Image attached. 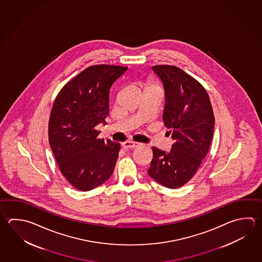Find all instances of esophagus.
Wrapping results in <instances>:
<instances>
[{
  "label": "esophagus",
  "instance_id": "34e87169",
  "mask_svg": "<svg viewBox=\"0 0 262 262\" xmlns=\"http://www.w3.org/2000/svg\"><path fill=\"white\" fill-rule=\"evenodd\" d=\"M140 145V143H135V142H132V141H128V142H125L122 144L124 149H133L137 147Z\"/></svg>",
  "mask_w": 262,
  "mask_h": 262
}]
</instances>
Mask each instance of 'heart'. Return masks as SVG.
Returning <instances> with one entry per match:
<instances>
[{
	"instance_id": "heart-1",
	"label": "heart",
	"mask_w": 262,
	"mask_h": 262,
	"mask_svg": "<svg viewBox=\"0 0 262 262\" xmlns=\"http://www.w3.org/2000/svg\"><path fill=\"white\" fill-rule=\"evenodd\" d=\"M159 89V87L158 86V84L155 83V82H150V83L146 86V90H157Z\"/></svg>"
}]
</instances>
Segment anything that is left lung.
Instances as JSON below:
<instances>
[{"label":"left lung","instance_id":"1","mask_svg":"<svg viewBox=\"0 0 262 262\" xmlns=\"http://www.w3.org/2000/svg\"><path fill=\"white\" fill-rule=\"evenodd\" d=\"M165 90L163 121L174 140L169 152L153 146L148 175L165 187H182L196 173L212 141L215 118L205 88L174 66H154Z\"/></svg>","mask_w":262,"mask_h":262}]
</instances>
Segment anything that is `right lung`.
I'll list each match as a JSON object with an SVG mask.
<instances>
[{"mask_svg": "<svg viewBox=\"0 0 262 262\" xmlns=\"http://www.w3.org/2000/svg\"><path fill=\"white\" fill-rule=\"evenodd\" d=\"M128 68L92 66L64 85L49 119V143L60 171L79 191H90L112 175L120 144L98 139L95 127L106 124L109 91Z\"/></svg>", "mask_w": 262, "mask_h": 262, "instance_id": "add662e5", "label": "right lung"}]
</instances>
